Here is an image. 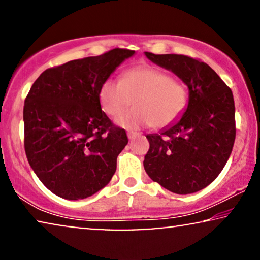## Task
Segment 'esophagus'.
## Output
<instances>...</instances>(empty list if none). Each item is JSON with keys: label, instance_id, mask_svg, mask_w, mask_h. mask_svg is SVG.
<instances>
[{"label": "esophagus", "instance_id": "1", "mask_svg": "<svg viewBox=\"0 0 260 260\" xmlns=\"http://www.w3.org/2000/svg\"><path fill=\"white\" fill-rule=\"evenodd\" d=\"M140 133H137V131H131L129 130L127 131V137H129V140H134V138H136L140 136Z\"/></svg>", "mask_w": 260, "mask_h": 260}]
</instances>
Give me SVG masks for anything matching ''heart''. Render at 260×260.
Instances as JSON below:
<instances>
[{
  "label": "heart",
  "mask_w": 260,
  "mask_h": 260,
  "mask_svg": "<svg viewBox=\"0 0 260 260\" xmlns=\"http://www.w3.org/2000/svg\"><path fill=\"white\" fill-rule=\"evenodd\" d=\"M98 98L103 111L109 116L119 115L134 98L136 108L116 118L120 126L137 129L152 125L162 129L182 116L187 108L188 90L184 83L166 71L143 63L125 71L119 81H103Z\"/></svg>",
  "instance_id": "heart-1"
}]
</instances>
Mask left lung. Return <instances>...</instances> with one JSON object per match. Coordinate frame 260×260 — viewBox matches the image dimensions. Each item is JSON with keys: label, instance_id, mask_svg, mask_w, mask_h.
<instances>
[{"label": "left lung", "instance_id": "1", "mask_svg": "<svg viewBox=\"0 0 260 260\" xmlns=\"http://www.w3.org/2000/svg\"><path fill=\"white\" fill-rule=\"evenodd\" d=\"M188 86L189 102L179 122L148 135L144 157L149 177L176 194L204 189L225 167L236 140V109L231 88L207 63L182 54L145 52Z\"/></svg>", "mask_w": 260, "mask_h": 260}]
</instances>
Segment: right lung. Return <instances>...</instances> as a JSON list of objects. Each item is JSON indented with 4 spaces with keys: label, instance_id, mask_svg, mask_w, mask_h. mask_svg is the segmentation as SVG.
<instances>
[{
    "label": "right lung",
    "instance_id": "right-lung-1",
    "mask_svg": "<svg viewBox=\"0 0 260 260\" xmlns=\"http://www.w3.org/2000/svg\"><path fill=\"white\" fill-rule=\"evenodd\" d=\"M135 51L115 48L44 71L23 106L24 151L39 180L67 200L91 197L110 182L125 130L102 111L103 81Z\"/></svg>",
    "mask_w": 260,
    "mask_h": 260
}]
</instances>
